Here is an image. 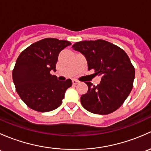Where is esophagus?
<instances>
[{"label": "esophagus", "instance_id": "34e87169", "mask_svg": "<svg viewBox=\"0 0 151 151\" xmlns=\"http://www.w3.org/2000/svg\"><path fill=\"white\" fill-rule=\"evenodd\" d=\"M72 83H73V85H77V84H78L79 82L77 81V80H72Z\"/></svg>", "mask_w": 151, "mask_h": 151}]
</instances>
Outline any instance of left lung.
Returning a JSON list of instances; mask_svg holds the SVG:
<instances>
[{
  "mask_svg": "<svg viewBox=\"0 0 151 151\" xmlns=\"http://www.w3.org/2000/svg\"><path fill=\"white\" fill-rule=\"evenodd\" d=\"M85 55L88 70L101 75V83L93 85L86 82L88 92L80 101L86 110L108 115L123 104L133 88L135 69L125 51L102 39L78 42L72 46Z\"/></svg>",
  "mask_w": 151,
  "mask_h": 151,
  "instance_id": "obj_1",
  "label": "left lung"
}]
</instances>
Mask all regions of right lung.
Listing matches in <instances>:
<instances>
[{"mask_svg":"<svg viewBox=\"0 0 151 151\" xmlns=\"http://www.w3.org/2000/svg\"><path fill=\"white\" fill-rule=\"evenodd\" d=\"M71 42L46 38L32 44L17 59L12 72L14 84L21 99L30 109L45 112L62 104L66 91L72 85L71 80L59 81L55 75L58 55Z\"/></svg>","mask_w":151,"mask_h":151,"instance_id":"add662e5","label":"right lung"}]
</instances>
